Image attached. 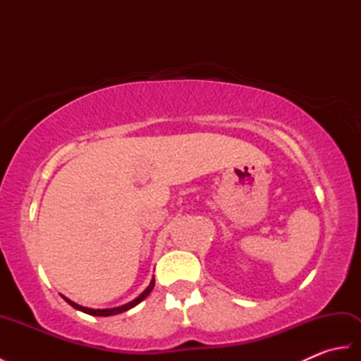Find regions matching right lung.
<instances>
[{
  "label": "right lung",
  "mask_w": 361,
  "mask_h": 361,
  "mask_svg": "<svg viewBox=\"0 0 361 361\" xmlns=\"http://www.w3.org/2000/svg\"><path fill=\"white\" fill-rule=\"evenodd\" d=\"M153 287H155V278H153V279L150 281L149 287L145 288L140 296L135 298L133 301H130V302H127V304H124V305H119V307H113V309H90V307H83V305H79V304L73 302L71 299H68V298H65V296H63V299H65V301H66L68 304L71 305V307L78 309V310H80V312H83V313H88V315H93V317H111V315H118V313H122V312H127V310H130V309H133L135 305H137L141 301H144L145 298L149 296V293L153 290Z\"/></svg>",
  "instance_id": "right-lung-1"
}]
</instances>
